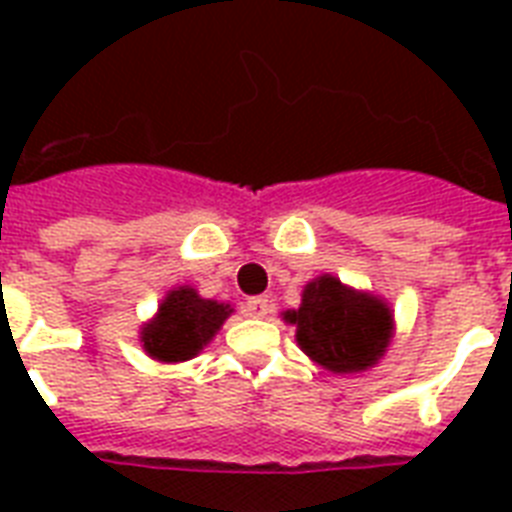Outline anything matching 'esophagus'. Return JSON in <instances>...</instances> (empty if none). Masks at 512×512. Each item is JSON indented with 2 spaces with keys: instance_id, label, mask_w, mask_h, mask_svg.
I'll return each instance as SVG.
<instances>
[{
  "instance_id": "esophagus-1",
  "label": "esophagus",
  "mask_w": 512,
  "mask_h": 512,
  "mask_svg": "<svg viewBox=\"0 0 512 512\" xmlns=\"http://www.w3.org/2000/svg\"><path fill=\"white\" fill-rule=\"evenodd\" d=\"M244 311L247 316H255V319H265L268 313L273 311V300L271 297H249L247 303H244Z\"/></svg>"
}]
</instances>
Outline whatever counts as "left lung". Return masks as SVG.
<instances>
[{
    "mask_svg": "<svg viewBox=\"0 0 512 512\" xmlns=\"http://www.w3.org/2000/svg\"><path fill=\"white\" fill-rule=\"evenodd\" d=\"M281 316L295 327L305 356L332 374L372 369L396 335V319L385 297L348 287L332 273L308 281L300 308Z\"/></svg>",
    "mask_w": 512,
    "mask_h": 512,
    "instance_id": "1",
    "label": "left lung"
}]
</instances>
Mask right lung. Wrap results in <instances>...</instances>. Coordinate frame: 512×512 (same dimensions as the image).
<instances>
[{"mask_svg":"<svg viewBox=\"0 0 512 512\" xmlns=\"http://www.w3.org/2000/svg\"><path fill=\"white\" fill-rule=\"evenodd\" d=\"M233 313L231 303L207 300L188 284L170 289L154 319L140 327V345L162 364H180L199 356Z\"/></svg>","mask_w":512,"mask_h":512,"instance_id":"add662e5","label":"right lung"}]
</instances>
